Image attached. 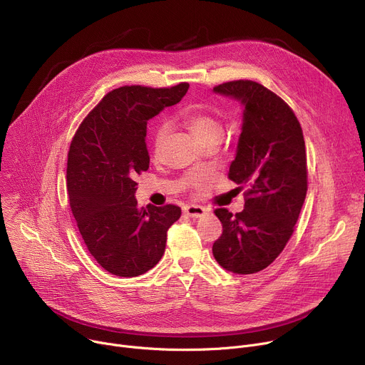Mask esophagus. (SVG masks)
I'll return each instance as SVG.
<instances>
[{
  "instance_id": "obj_1",
  "label": "esophagus",
  "mask_w": 365,
  "mask_h": 365,
  "mask_svg": "<svg viewBox=\"0 0 365 365\" xmlns=\"http://www.w3.org/2000/svg\"><path fill=\"white\" fill-rule=\"evenodd\" d=\"M183 211H185V214H187L189 217H193V218H200V217H202V215H205V214L208 212V210H207L205 207L193 205V204L185 205V207H183Z\"/></svg>"
}]
</instances>
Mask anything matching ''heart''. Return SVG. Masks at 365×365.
Wrapping results in <instances>:
<instances>
[{"label": "heart", "mask_w": 365, "mask_h": 365, "mask_svg": "<svg viewBox=\"0 0 365 365\" xmlns=\"http://www.w3.org/2000/svg\"><path fill=\"white\" fill-rule=\"evenodd\" d=\"M183 121L201 143H204L212 138L222 139V136H223V128L220 125V121L207 113L197 111V110L187 111L183 115ZM167 132H168V129L165 125H161L157 128L155 135H154V151L155 153H158L160 148L163 147Z\"/></svg>", "instance_id": "b5f03b06"}]
</instances>
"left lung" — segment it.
Returning a JSON list of instances; mask_svg holds the SVG:
<instances>
[{
  "label": "left lung",
  "instance_id": "obj_1",
  "mask_svg": "<svg viewBox=\"0 0 365 365\" xmlns=\"http://www.w3.org/2000/svg\"><path fill=\"white\" fill-rule=\"evenodd\" d=\"M212 92L244 107L229 179L247 186L245 208L215 210L223 233L212 255L235 274L269 267L294 233L307 195V154L299 121L276 93L252 81L218 85Z\"/></svg>",
  "mask_w": 365,
  "mask_h": 365
}]
</instances>
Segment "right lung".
Segmentation results:
<instances>
[{"instance_id":"add662e5","label":"right lung","mask_w":365,"mask_h":365,"mask_svg":"<svg viewBox=\"0 0 365 365\" xmlns=\"http://www.w3.org/2000/svg\"><path fill=\"white\" fill-rule=\"evenodd\" d=\"M187 83L173 88L121 86L82 121L67 155V193L79 232L104 270L135 277L161 259L176 205L139 208L135 178L150 167L147 123L178 104Z\"/></svg>"}]
</instances>
